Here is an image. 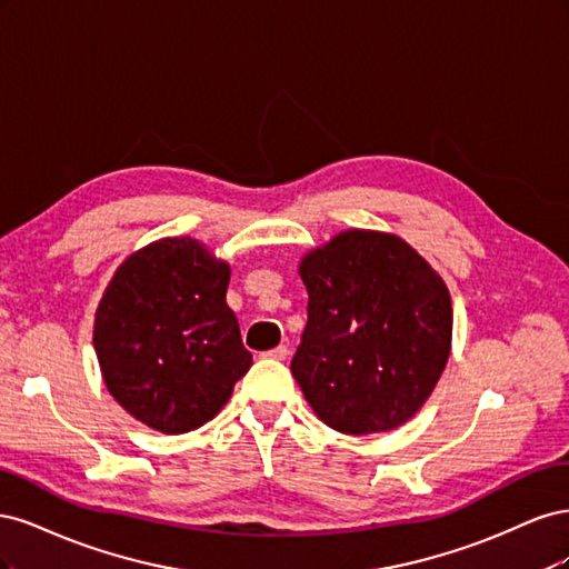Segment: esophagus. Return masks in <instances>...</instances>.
Masks as SVG:
<instances>
[{
  "instance_id": "esophagus-1",
  "label": "esophagus",
  "mask_w": 569,
  "mask_h": 569,
  "mask_svg": "<svg viewBox=\"0 0 569 569\" xmlns=\"http://www.w3.org/2000/svg\"><path fill=\"white\" fill-rule=\"evenodd\" d=\"M289 356V349L284 347V343H280V347H274L270 351H263V358H272V360H284Z\"/></svg>"
}]
</instances>
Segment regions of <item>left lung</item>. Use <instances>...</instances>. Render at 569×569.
I'll return each mask as SVG.
<instances>
[{"mask_svg": "<svg viewBox=\"0 0 569 569\" xmlns=\"http://www.w3.org/2000/svg\"><path fill=\"white\" fill-rule=\"evenodd\" d=\"M306 327L291 375L318 418L343 435L416 416L451 349V297L403 239L349 230L303 258Z\"/></svg>", "mask_w": 569, "mask_h": 569, "instance_id": "obj_1", "label": "left lung"}]
</instances>
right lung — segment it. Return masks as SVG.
I'll return each instance as SVG.
<instances>
[{"mask_svg":"<svg viewBox=\"0 0 569 569\" xmlns=\"http://www.w3.org/2000/svg\"><path fill=\"white\" fill-rule=\"evenodd\" d=\"M228 263L194 239H161L118 268L94 320L113 399L166 435L209 422L253 358L226 303Z\"/></svg>","mask_w":569,"mask_h":569,"instance_id":"obj_1","label":"right lung"}]
</instances>
